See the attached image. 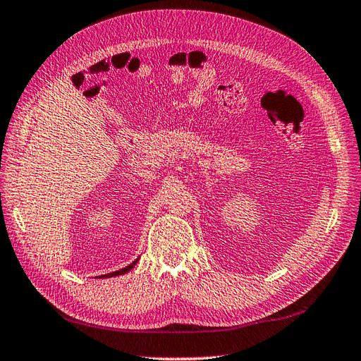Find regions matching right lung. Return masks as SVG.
<instances>
[{
  "mask_svg": "<svg viewBox=\"0 0 361 361\" xmlns=\"http://www.w3.org/2000/svg\"><path fill=\"white\" fill-rule=\"evenodd\" d=\"M137 262H138V259H135L133 264L130 265H128V267H125V268H122V269H118V271H114V272H110V274H104V276H101L99 279H108V277H116V276H122V274H126L128 271H130L133 269L135 265H137Z\"/></svg>",
  "mask_w": 361,
  "mask_h": 361,
  "instance_id": "add662e5",
  "label": "right lung"
}]
</instances>
